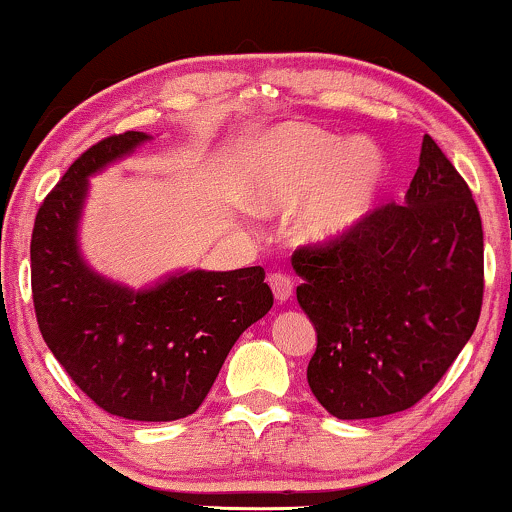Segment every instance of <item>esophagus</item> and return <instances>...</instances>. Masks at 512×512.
I'll return each mask as SVG.
<instances>
[{
    "label": "esophagus",
    "instance_id": "34e87169",
    "mask_svg": "<svg viewBox=\"0 0 512 512\" xmlns=\"http://www.w3.org/2000/svg\"><path fill=\"white\" fill-rule=\"evenodd\" d=\"M269 286H272L276 301L284 303V301H289V298L293 296V281H291V276H286V274H281V272L269 274Z\"/></svg>",
    "mask_w": 512,
    "mask_h": 512
}]
</instances>
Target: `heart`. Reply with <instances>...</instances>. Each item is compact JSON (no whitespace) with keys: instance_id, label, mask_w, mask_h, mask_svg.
Wrapping results in <instances>:
<instances>
[{"instance_id":"1","label":"heart","mask_w":512,"mask_h":512,"mask_svg":"<svg viewBox=\"0 0 512 512\" xmlns=\"http://www.w3.org/2000/svg\"><path fill=\"white\" fill-rule=\"evenodd\" d=\"M250 199L284 209L305 199L296 228L310 243H334L368 219L385 185V161L370 142L284 125L260 139L245 163Z\"/></svg>"}]
</instances>
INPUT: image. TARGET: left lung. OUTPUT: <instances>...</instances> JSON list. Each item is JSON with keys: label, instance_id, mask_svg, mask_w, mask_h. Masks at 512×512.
<instances>
[{"label": "left lung", "instance_id": "left-lung-1", "mask_svg": "<svg viewBox=\"0 0 512 512\" xmlns=\"http://www.w3.org/2000/svg\"><path fill=\"white\" fill-rule=\"evenodd\" d=\"M315 325L308 385L337 419L397 414L424 399L479 322L484 231L467 182L424 137L404 204L291 257Z\"/></svg>", "mask_w": 512, "mask_h": 512}]
</instances>
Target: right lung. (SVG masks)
Wrapping results in <instances>:
<instances>
[{
    "label": "right lung",
    "mask_w": 512,
    "mask_h": 512,
    "mask_svg": "<svg viewBox=\"0 0 512 512\" xmlns=\"http://www.w3.org/2000/svg\"><path fill=\"white\" fill-rule=\"evenodd\" d=\"M149 139L115 134L69 166L35 216L31 286L40 334L81 392L122 419L175 421L199 409L274 296L262 267L192 269L134 291L84 262L76 236L88 178Z\"/></svg>",
    "instance_id": "1"
}]
</instances>
